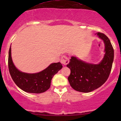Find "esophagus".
Listing matches in <instances>:
<instances>
[{
	"mask_svg": "<svg viewBox=\"0 0 121 121\" xmlns=\"http://www.w3.org/2000/svg\"><path fill=\"white\" fill-rule=\"evenodd\" d=\"M69 60L67 56H63L62 57L61 59V62L62 64L66 65L69 63Z\"/></svg>",
	"mask_w": 121,
	"mask_h": 121,
	"instance_id": "1",
	"label": "esophagus"
}]
</instances>
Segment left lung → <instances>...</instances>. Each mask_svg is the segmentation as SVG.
<instances>
[{"instance_id": "left-lung-1", "label": "left lung", "mask_w": 121, "mask_h": 121, "mask_svg": "<svg viewBox=\"0 0 121 121\" xmlns=\"http://www.w3.org/2000/svg\"><path fill=\"white\" fill-rule=\"evenodd\" d=\"M105 44V55L98 64L88 63L72 56L66 65L70 69L68 78L70 86L75 91L89 93L102 86L109 77L114 60V49L110 41L105 34L97 33Z\"/></svg>"}]
</instances>
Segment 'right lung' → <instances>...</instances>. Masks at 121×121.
Returning a JSON list of instances; mask_svg holds the SVG:
<instances>
[{
	"label": "right lung",
	"mask_w": 121,
	"mask_h": 121,
	"mask_svg": "<svg viewBox=\"0 0 121 121\" xmlns=\"http://www.w3.org/2000/svg\"><path fill=\"white\" fill-rule=\"evenodd\" d=\"M8 68L12 80L19 88L30 93L45 92L51 86V80L62 68L60 62L51 64L47 68L36 73H27L16 68L12 60L11 48L8 53Z\"/></svg>",
	"instance_id": "right-lung-1"
}]
</instances>
